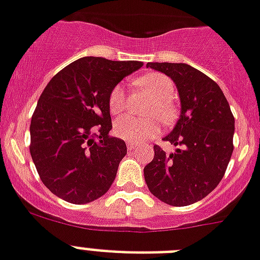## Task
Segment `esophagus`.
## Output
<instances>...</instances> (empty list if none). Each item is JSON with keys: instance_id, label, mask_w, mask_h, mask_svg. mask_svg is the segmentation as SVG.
<instances>
[{"instance_id": "1", "label": "esophagus", "mask_w": 260, "mask_h": 260, "mask_svg": "<svg viewBox=\"0 0 260 260\" xmlns=\"http://www.w3.org/2000/svg\"><path fill=\"white\" fill-rule=\"evenodd\" d=\"M126 147H128V150H134L137 148V144L135 143H126Z\"/></svg>"}]
</instances>
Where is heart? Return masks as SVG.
Masks as SVG:
<instances>
[{"label":"heart","instance_id":"heart-1","mask_svg":"<svg viewBox=\"0 0 260 260\" xmlns=\"http://www.w3.org/2000/svg\"><path fill=\"white\" fill-rule=\"evenodd\" d=\"M135 84L147 91L153 98L148 104L145 112L160 119L162 123H171L176 116V106L172 102L174 93V83L169 76L160 73H149L135 80ZM108 107L115 115L123 112L125 108V89L121 84L113 87L108 96ZM158 123L154 117L136 119L123 116L115 121L113 131L116 136L131 143H141L158 134Z\"/></svg>","mask_w":260,"mask_h":260}]
</instances>
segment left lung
Segmentation results:
<instances>
[{
	"label": "left lung",
	"instance_id": "obj_1",
	"mask_svg": "<svg viewBox=\"0 0 260 260\" xmlns=\"http://www.w3.org/2000/svg\"><path fill=\"white\" fill-rule=\"evenodd\" d=\"M168 75L178 89L181 113L162 140L181 149L167 154L154 145L153 160L144 168L148 189L172 206L202 200L223 178L233 154L235 121L217 83L186 63H147Z\"/></svg>",
	"mask_w": 260,
	"mask_h": 260
}]
</instances>
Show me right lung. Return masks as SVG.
<instances>
[{"mask_svg": "<svg viewBox=\"0 0 260 260\" xmlns=\"http://www.w3.org/2000/svg\"><path fill=\"white\" fill-rule=\"evenodd\" d=\"M137 60L84 56L47 83L30 124V154L45 186L70 204L92 202L108 191L126 154L112 129L108 96Z\"/></svg>", "mask_w": 260, "mask_h": 260, "instance_id": "right-lung-1", "label": "right lung"}]
</instances>
